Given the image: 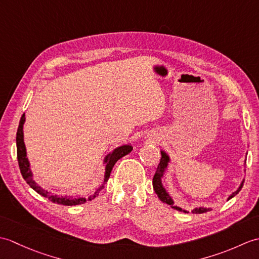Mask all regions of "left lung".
Masks as SVG:
<instances>
[{
  "mask_svg": "<svg viewBox=\"0 0 259 259\" xmlns=\"http://www.w3.org/2000/svg\"><path fill=\"white\" fill-rule=\"evenodd\" d=\"M170 161V158L169 156L167 155L166 152L161 150V159H160V163L158 164V168H157V171L155 174V176H153V179H152V186H153V189H155V192L157 194L158 198L160 199L162 202L167 203V205H169L171 208L176 209V210H179V211H184V212H188L186 211L185 209L180 208L178 206L175 205V201L171 197H170L169 192L166 190V188H164L163 185H162V180L161 178L163 177V174L164 171H166V169L168 167V163ZM243 185H244V180L241 181L240 186L238 187V189L234 191L232 195H230L228 197V200L232 199L233 197H235L236 195L238 194V192L240 191V189L243 188ZM211 208H206V207H198V208H195L192 209L191 212L192 213H203V212H207V211H210Z\"/></svg>",
  "mask_w": 259,
  "mask_h": 259,
  "instance_id": "8db88e82",
  "label": "left lung"
}]
</instances>
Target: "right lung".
I'll use <instances>...</instances> for the list:
<instances>
[{"label":"right lung","mask_w":259,"mask_h":259,"mask_svg":"<svg viewBox=\"0 0 259 259\" xmlns=\"http://www.w3.org/2000/svg\"><path fill=\"white\" fill-rule=\"evenodd\" d=\"M24 122H25V114H23L21 117L18 133H16V150H18V161H19V167L21 170V174H22V176H23V178L26 181V184L29 185L33 190H35L37 194H40L41 196L48 198V199L51 200L52 202L59 203V205L76 206V205H81V203H84L88 200L95 199V198L99 195V192L103 189L104 184L108 181V179L110 177V174H111V170L115 164V162H117L120 158H122L125 155H128V153L133 150V147H131L130 145H123V146L115 148L112 152H110L108 156L104 157L103 163L106 164V172H104L103 184H102V186L99 187L93 195L89 196L88 198H84V197L74 198V197H70V196L69 197L68 196H58V195L52 194L51 191L43 189L42 187L38 186L34 181V179H33V174H32L31 168H30L29 159H27V157H26V149H25V145H24V135H23Z\"/></svg>","instance_id":"obj_1"}]
</instances>
